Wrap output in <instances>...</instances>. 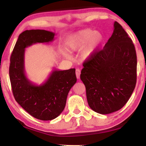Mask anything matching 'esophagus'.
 <instances>
[{
    "label": "esophagus",
    "mask_w": 146,
    "mask_h": 146,
    "mask_svg": "<svg viewBox=\"0 0 146 146\" xmlns=\"http://www.w3.org/2000/svg\"><path fill=\"white\" fill-rule=\"evenodd\" d=\"M76 75L77 78L79 79L80 76V70L79 68H77L76 70Z\"/></svg>",
    "instance_id": "34e87169"
}]
</instances>
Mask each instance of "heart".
<instances>
[{"mask_svg":"<svg viewBox=\"0 0 146 146\" xmlns=\"http://www.w3.org/2000/svg\"><path fill=\"white\" fill-rule=\"evenodd\" d=\"M104 41L102 33L91 29H84L74 33L68 38L67 46L70 51L78 52L82 50V58L86 60L94 54ZM65 57H69L67 52H63Z\"/></svg>","mask_w":146,"mask_h":146,"instance_id":"heart-1","label":"heart"}]
</instances>
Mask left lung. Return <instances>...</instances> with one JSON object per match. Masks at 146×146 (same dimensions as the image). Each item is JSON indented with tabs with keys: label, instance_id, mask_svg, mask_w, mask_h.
<instances>
[{
	"label": "left lung",
	"instance_id": "left-lung-1",
	"mask_svg": "<svg viewBox=\"0 0 146 146\" xmlns=\"http://www.w3.org/2000/svg\"><path fill=\"white\" fill-rule=\"evenodd\" d=\"M80 79L90 108L108 114L123 108L136 84L137 56L132 40L116 21L103 49L83 63Z\"/></svg>",
	"mask_w": 146,
	"mask_h": 146
}]
</instances>
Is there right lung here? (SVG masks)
<instances>
[{
	"label": "right lung",
	"instance_id": "obj_1",
	"mask_svg": "<svg viewBox=\"0 0 146 146\" xmlns=\"http://www.w3.org/2000/svg\"><path fill=\"white\" fill-rule=\"evenodd\" d=\"M54 35L44 30L24 31L19 35L11 56L9 76L15 100L30 115L40 120H52L62 112L70 90L77 80L74 68L54 70L40 86L34 84L26 76V48L53 41Z\"/></svg>",
	"mask_w": 146,
	"mask_h": 146
}]
</instances>
